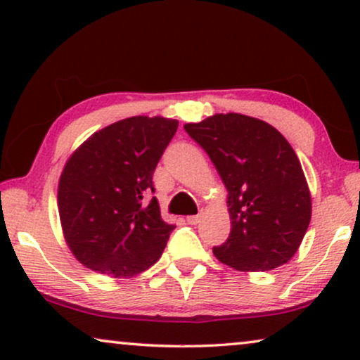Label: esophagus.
<instances>
[{
  "mask_svg": "<svg viewBox=\"0 0 360 360\" xmlns=\"http://www.w3.org/2000/svg\"><path fill=\"white\" fill-rule=\"evenodd\" d=\"M200 219H201L200 214H193V216H188V218H186V223H188V224H198Z\"/></svg>",
  "mask_w": 360,
  "mask_h": 360,
  "instance_id": "34e87169",
  "label": "esophagus"
}]
</instances>
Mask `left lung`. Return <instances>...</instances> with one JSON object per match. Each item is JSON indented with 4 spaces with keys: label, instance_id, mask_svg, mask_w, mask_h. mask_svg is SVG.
Wrapping results in <instances>:
<instances>
[{
    "label": "left lung",
    "instance_id": "obj_1",
    "mask_svg": "<svg viewBox=\"0 0 360 360\" xmlns=\"http://www.w3.org/2000/svg\"><path fill=\"white\" fill-rule=\"evenodd\" d=\"M228 190L231 233L213 254L240 272L287 264L311 219L302 164L280 132L255 117L228 112L185 124Z\"/></svg>",
    "mask_w": 360,
    "mask_h": 360
}]
</instances>
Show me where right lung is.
Here are the masks:
<instances>
[{"instance_id":"right-lung-1","label":"right lung","mask_w":360,"mask_h":360,"mask_svg":"<svg viewBox=\"0 0 360 360\" xmlns=\"http://www.w3.org/2000/svg\"><path fill=\"white\" fill-rule=\"evenodd\" d=\"M179 121L134 116L73 152L58 181V214L73 255L98 274L132 277L160 259L174 224L160 216L154 170Z\"/></svg>"}]
</instances>
